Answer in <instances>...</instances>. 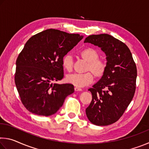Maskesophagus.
Here are the masks:
<instances>
[{
  "label": "esophagus",
  "mask_w": 149,
  "mask_h": 149,
  "mask_svg": "<svg viewBox=\"0 0 149 149\" xmlns=\"http://www.w3.org/2000/svg\"><path fill=\"white\" fill-rule=\"evenodd\" d=\"M74 89L75 91H82V89H81V88H79V87H75L74 88Z\"/></svg>",
  "instance_id": "34e87169"
}]
</instances>
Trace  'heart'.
Returning a JSON list of instances; mask_svg holds the SVG:
<instances>
[{
	"mask_svg": "<svg viewBox=\"0 0 149 149\" xmlns=\"http://www.w3.org/2000/svg\"><path fill=\"white\" fill-rule=\"evenodd\" d=\"M80 56L88 62L86 71H91L95 77L100 78L104 75L107 69V64L102 59H99V53L93 48L87 47L81 50ZM62 64L65 70L72 72L73 70V58L70 54H65L63 57ZM93 75L91 72L78 74H72L66 76V81L77 87H83L91 84L93 81Z\"/></svg>",
	"mask_w": 149,
	"mask_h": 149,
	"instance_id": "b5f03b06",
	"label": "heart"
}]
</instances>
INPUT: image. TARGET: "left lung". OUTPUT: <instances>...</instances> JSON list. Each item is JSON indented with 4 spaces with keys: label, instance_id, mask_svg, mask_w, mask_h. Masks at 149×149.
Listing matches in <instances>:
<instances>
[{
    "label": "left lung",
    "instance_id": "8db88e82",
    "mask_svg": "<svg viewBox=\"0 0 149 149\" xmlns=\"http://www.w3.org/2000/svg\"><path fill=\"white\" fill-rule=\"evenodd\" d=\"M84 42L101 48L107 61L101 79L89 89L92 100L86 115L93 124L110 125L120 119L133 99L137 67L127 45L110 35H89Z\"/></svg>",
    "mask_w": 149,
    "mask_h": 149
}]
</instances>
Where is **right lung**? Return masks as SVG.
I'll return each instance as SVG.
<instances>
[{
  "label": "right lung",
  "mask_w": 149,
  "mask_h": 149,
  "mask_svg": "<svg viewBox=\"0 0 149 149\" xmlns=\"http://www.w3.org/2000/svg\"><path fill=\"white\" fill-rule=\"evenodd\" d=\"M79 34L49 29L32 36L16 60L15 84L22 104L33 114L49 116L62 107L74 85L64 77L62 60L81 40Z\"/></svg>",
  "instance_id": "1"
}]
</instances>
